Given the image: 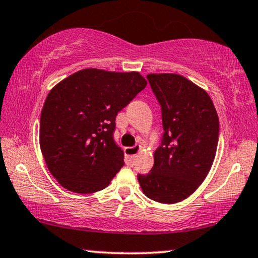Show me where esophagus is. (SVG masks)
I'll use <instances>...</instances> for the list:
<instances>
[{
    "instance_id": "esophagus-1",
    "label": "esophagus",
    "mask_w": 258,
    "mask_h": 258,
    "mask_svg": "<svg viewBox=\"0 0 258 258\" xmlns=\"http://www.w3.org/2000/svg\"><path fill=\"white\" fill-rule=\"evenodd\" d=\"M140 150H142V146L140 145L128 146V148H125V155H126L127 162L135 161V158L137 157V155L140 152Z\"/></svg>"
}]
</instances>
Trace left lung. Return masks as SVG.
<instances>
[{
  "instance_id": "8db88e82",
  "label": "left lung",
  "mask_w": 258,
  "mask_h": 258,
  "mask_svg": "<svg viewBox=\"0 0 258 258\" xmlns=\"http://www.w3.org/2000/svg\"><path fill=\"white\" fill-rule=\"evenodd\" d=\"M162 107V144L148 175H138L143 193L161 204H176L204 182L216 157L219 119L210 95L177 74H149Z\"/></svg>"
}]
</instances>
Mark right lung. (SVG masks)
Instances as JSON below:
<instances>
[{
  "instance_id": "obj_1",
  "label": "right lung",
  "mask_w": 258,
  "mask_h": 258,
  "mask_svg": "<svg viewBox=\"0 0 258 258\" xmlns=\"http://www.w3.org/2000/svg\"><path fill=\"white\" fill-rule=\"evenodd\" d=\"M137 71L83 69L56 84L40 115L39 143L48 170L74 193L102 190L123 167L115 118L146 87Z\"/></svg>"
}]
</instances>
